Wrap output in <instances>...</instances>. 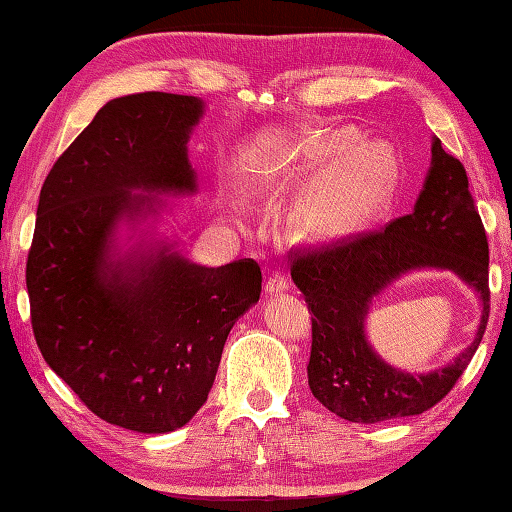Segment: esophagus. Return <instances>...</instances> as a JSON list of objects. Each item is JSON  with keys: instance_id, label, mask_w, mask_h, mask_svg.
<instances>
[{"instance_id": "obj_1", "label": "esophagus", "mask_w": 512, "mask_h": 512, "mask_svg": "<svg viewBox=\"0 0 512 512\" xmlns=\"http://www.w3.org/2000/svg\"><path fill=\"white\" fill-rule=\"evenodd\" d=\"M288 288H290L288 279H286L284 275H281V273H273V275H270L268 281H266V286H264L268 297H277V295H281V292H286Z\"/></svg>"}]
</instances>
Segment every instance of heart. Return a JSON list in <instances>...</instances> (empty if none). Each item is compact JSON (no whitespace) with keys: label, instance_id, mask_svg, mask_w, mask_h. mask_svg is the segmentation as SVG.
I'll use <instances>...</instances> for the list:
<instances>
[{"label":"heart","instance_id":"1","mask_svg":"<svg viewBox=\"0 0 512 512\" xmlns=\"http://www.w3.org/2000/svg\"><path fill=\"white\" fill-rule=\"evenodd\" d=\"M354 129H328L297 140L275 158L284 173L325 167L303 193L295 228L306 242H334L361 231L385 209L396 187L394 149L378 140L356 143Z\"/></svg>","mask_w":512,"mask_h":512}]
</instances>
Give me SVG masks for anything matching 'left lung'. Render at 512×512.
Here are the masks:
<instances>
[{
  "mask_svg": "<svg viewBox=\"0 0 512 512\" xmlns=\"http://www.w3.org/2000/svg\"><path fill=\"white\" fill-rule=\"evenodd\" d=\"M449 269L481 299L474 341L451 364L411 375L387 364L366 341V314L398 278ZM292 281L312 310L308 385L325 409L361 424L418 416L449 394L471 363L488 321V242L469 178L431 138V167L413 211L383 231L295 255Z\"/></svg>",
  "mask_w": 512,
  "mask_h": 512,
  "instance_id": "left-lung-1",
  "label": "left lung"
}]
</instances>
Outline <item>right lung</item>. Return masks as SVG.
Wrapping results in <instances>:
<instances>
[{"label": "right lung", "instance_id": "1", "mask_svg": "<svg viewBox=\"0 0 512 512\" xmlns=\"http://www.w3.org/2000/svg\"><path fill=\"white\" fill-rule=\"evenodd\" d=\"M204 110L165 92L110 101L39 195L26 264L39 350L85 407L138 433L198 413L228 332L262 295L253 259L195 264L156 228L171 209L160 195L198 193L187 143Z\"/></svg>", "mask_w": 512, "mask_h": 512}]
</instances>
